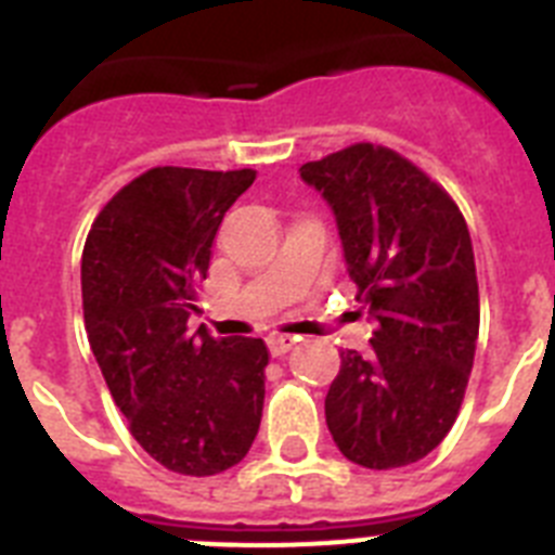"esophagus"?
Returning a JSON list of instances; mask_svg holds the SVG:
<instances>
[{
  "label": "esophagus",
  "mask_w": 555,
  "mask_h": 555,
  "mask_svg": "<svg viewBox=\"0 0 555 555\" xmlns=\"http://www.w3.org/2000/svg\"><path fill=\"white\" fill-rule=\"evenodd\" d=\"M294 345H297V336H288V333H274V336H269V352L274 358L286 356Z\"/></svg>",
  "instance_id": "34e87169"
}]
</instances>
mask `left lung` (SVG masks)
Listing matches in <instances>:
<instances>
[{"instance_id":"left-lung-1","label":"left lung","mask_w":555,"mask_h":555,"mask_svg":"<svg viewBox=\"0 0 555 555\" xmlns=\"http://www.w3.org/2000/svg\"><path fill=\"white\" fill-rule=\"evenodd\" d=\"M336 214L347 272L377 322L341 352L325 397L336 448L366 469L425 459L459 416L478 341L469 230L442 185L400 152L350 144L300 166Z\"/></svg>"}]
</instances>
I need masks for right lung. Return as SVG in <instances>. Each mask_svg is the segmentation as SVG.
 <instances>
[{
    "label": "right lung",
    "mask_w": 555,
    "mask_h": 555,
    "mask_svg": "<svg viewBox=\"0 0 555 555\" xmlns=\"http://www.w3.org/2000/svg\"><path fill=\"white\" fill-rule=\"evenodd\" d=\"M253 180V169L155 166L107 199L82 247V317L113 403L178 475L224 473L261 425L263 338L185 325L219 224Z\"/></svg>",
    "instance_id": "add662e5"
}]
</instances>
